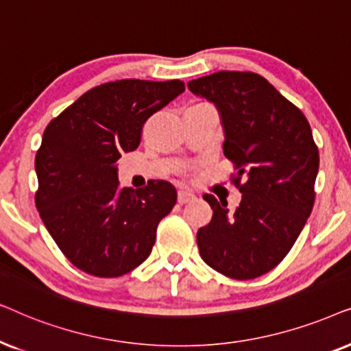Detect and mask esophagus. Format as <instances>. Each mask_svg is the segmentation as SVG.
I'll return each instance as SVG.
<instances>
[{"label": "esophagus", "instance_id": "34e87169", "mask_svg": "<svg viewBox=\"0 0 351 351\" xmlns=\"http://www.w3.org/2000/svg\"><path fill=\"white\" fill-rule=\"evenodd\" d=\"M194 199H195V194L191 193V191L181 189L180 193H178V202L180 204H188V202H191V200H194Z\"/></svg>", "mask_w": 351, "mask_h": 351}]
</instances>
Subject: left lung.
Instances as JSON below:
<instances>
[{"label": "left lung", "instance_id": "obj_1", "mask_svg": "<svg viewBox=\"0 0 351 351\" xmlns=\"http://www.w3.org/2000/svg\"><path fill=\"white\" fill-rule=\"evenodd\" d=\"M188 88L217 106L223 152L242 194L234 212L226 200L204 195L213 217L197 231L200 256L224 276L255 279L281 263L315 204L319 152L310 123L258 73L221 70Z\"/></svg>", "mask_w": 351, "mask_h": 351}]
</instances>
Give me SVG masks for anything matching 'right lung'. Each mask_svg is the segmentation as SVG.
I'll list each match as a JSON object with an SVG mask.
<instances>
[{
	"mask_svg": "<svg viewBox=\"0 0 351 351\" xmlns=\"http://www.w3.org/2000/svg\"><path fill=\"white\" fill-rule=\"evenodd\" d=\"M183 91L180 80L109 82L86 91L46 127L35 157V204L78 269L119 278L151 255L176 189L163 180L139 191L120 188L117 160L139 146L149 117Z\"/></svg>",
	"mask_w": 351,
	"mask_h": 351,
	"instance_id": "right-lung-1",
	"label": "right lung"
}]
</instances>
